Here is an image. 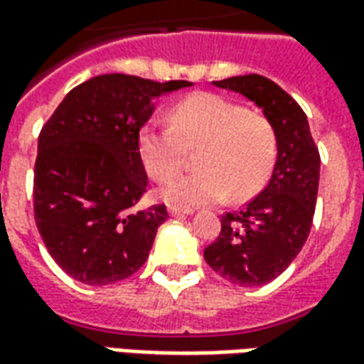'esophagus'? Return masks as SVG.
Returning a JSON list of instances; mask_svg holds the SVG:
<instances>
[{
	"label": "esophagus",
	"instance_id": "esophagus-1",
	"mask_svg": "<svg viewBox=\"0 0 364 364\" xmlns=\"http://www.w3.org/2000/svg\"><path fill=\"white\" fill-rule=\"evenodd\" d=\"M193 208H181V206H169V214L171 216H181V214H191Z\"/></svg>",
	"mask_w": 364,
	"mask_h": 364
}]
</instances>
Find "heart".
<instances>
[{"label":"heart","mask_w":364,"mask_h":364,"mask_svg":"<svg viewBox=\"0 0 364 364\" xmlns=\"http://www.w3.org/2000/svg\"><path fill=\"white\" fill-rule=\"evenodd\" d=\"M169 127L148 124L138 134L144 167L154 181L167 183L197 150V171L161 191L169 205L193 206L252 197L273 173L279 142L273 122L261 112L216 93H193L169 109Z\"/></svg>","instance_id":"b5f03b06"}]
</instances>
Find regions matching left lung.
Wrapping results in <instances>:
<instances>
[{
	"instance_id": "1",
	"label": "left lung",
	"mask_w": 364,
	"mask_h": 364,
	"mask_svg": "<svg viewBox=\"0 0 364 364\" xmlns=\"http://www.w3.org/2000/svg\"><path fill=\"white\" fill-rule=\"evenodd\" d=\"M214 85L242 93L273 122L279 154L267 187L242 210L222 214V228L206 245L205 261L237 287H263L296 257L312 228L320 151L304 111L284 90L257 74L236 75Z\"/></svg>"
}]
</instances>
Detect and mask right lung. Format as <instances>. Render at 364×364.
<instances>
[{
    "label": "right lung",
    "mask_w": 364,
    "mask_h": 364,
    "mask_svg": "<svg viewBox=\"0 0 364 364\" xmlns=\"http://www.w3.org/2000/svg\"><path fill=\"white\" fill-rule=\"evenodd\" d=\"M187 85L97 75L70 91L43 124L35 222L52 259L75 281L112 284L148 259L167 208H136L148 191L138 134L151 117V99Z\"/></svg>",
    "instance_id": "obj_1"
}]
</instances>
